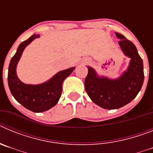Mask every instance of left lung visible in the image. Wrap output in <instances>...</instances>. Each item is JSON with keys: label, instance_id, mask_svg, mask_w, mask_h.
<instances>
[{"label": "left lung", "instance_id": "left-lung-1", "mask_svg": "<svg viewBox=\"0 0 153 153\" xmlns=\"http://www.w3.org/2000/svg\"><path fill=\"white\" fill-rule=\"evenodd\" d=\"M124 54L130 58L129 67L120 77L110 79L99 76L91 67H87L85 90L94 103L106 109H119L134 100L144 81L143 63L136 46L123 34L116 33Z\"/></svg>", "mask_w": 153, "mask_h": 153}]
</instances>
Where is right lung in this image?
<instances>
[{"mask_svg": "<svg viewBox=\"0 0 153 153\" xmlns=\"http://www.w3.org/2000/svg\"><path fill=\"white\" fill-rule=\"evenodd\" d=\"M38 37L40 35L33 34L19 45L9 64L7 76L8 86L13 97L23 106L34 113L47 111L57 103L61 96L63 80L75 69V67H70L61 70L49 80L40 84H26L21 82L16 72L17 65L27 46Z\"/></svg>", "mask_w": 153, "mask_h": 153, "instance_id": "add662e5", "label": "right lung"}]
</instances>
